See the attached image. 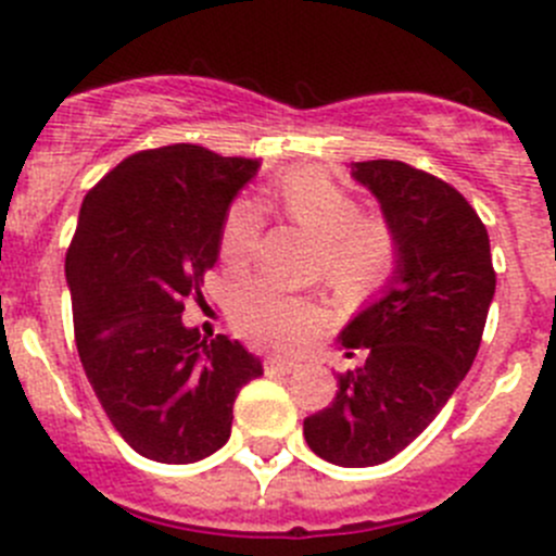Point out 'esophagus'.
Returning a JSON list of instances; mask_svg holds the SVG:
<instances>
[{
	"mask_svg": "<svg viewBox=\"0 0 556 556\" xmlns=\"http://www.w3.org/2000/svg\"><path fill=\"white\" fill-rule=\"evenodd\" d=\"M263 368H266V374H293L299 371V363L295 361H285V357H268L266 363H263Z\"/></svg>",
	"mask_w": 556,
	"mask_h": 556,
	"instance_id": "obj_1",
	"label": "esophagus"
}]
</instances>
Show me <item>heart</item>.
I'll list each match as a JSON object with an SVG mask.
<instances>
[{"label": "heart", "instance_id": "obj_1", "mask_svg": "<svg viewBox=\"0 0 556 556\" xmlns=\"http://www.w3.org/2000/svg\"><path fill=\"white\" fill-rule=\"evenodd\" d=\"M277 204L301 228L323 239V268L341 290H374L397 266L395 231L382 217L361 215V204L330 174L319 169L288 172L274 188ZM261 233V210L237 201L220 226L223 266L239 271L250 263ZM233 328L247 341L274 350L304 344L323 325V309L306 299L285 295L268 285L247 288L231 304Z\"/></svg>", "mask_w": 556, "mask_h": 556}]
</instances>
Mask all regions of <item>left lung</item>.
<instances>
[{
	"instance_id": "1",
	"label": "left lung",
	"mask_w": 556,
	"mask_h": 556,
	"mask_svg": "<svg viewBox=\"0 0 556 556\" xmlns=\"http://www.w3.org/2000/svg\"><path fill=\"white\" fill-rule=\"evenodd\" d=\"M397 239L382 299L339 333L366 363L339 377L333 403L304 419L317 457L368 468L406 450L473 366L495 295L490 237L473 206L444 179L403 161L352 164Z\"/></svg>"
}]
</instances>
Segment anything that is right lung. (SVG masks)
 Returning a JSON list of instances; mask_svg holds the SVG:
<instances>
[{"mask_svg":"<svg viewBox=\"0 0 556 556\" xmlns=\"http://www.w3.org/2000/svg\"><path fill=\"white\" fill-rule=\"evenodd\" d=\"M257 161L199 144L128 155L83 199L66 252L86 377L126 444L155 463L210 457L231 435L261 357L182 323L220 255V226Z\"/></svg>","mask_w":556,"mask_h":556,"instance_id":"add662e5","label":"right lung"}]
</instances>
